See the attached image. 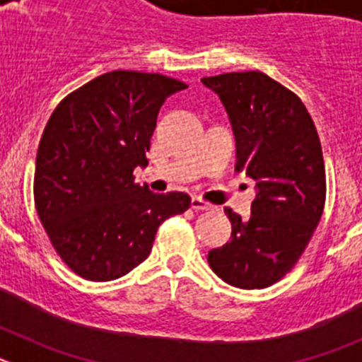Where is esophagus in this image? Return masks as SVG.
Listing matches in <instances>:
<instances>
[{"label":"esophagus","instance_id":"esophagus-1","mask_svg":"<svg viewBox=\"0 0 362 362\" xmlns=\"http://www.w3.org/2000/svg\"><path fill=\"white\" fill-rule=\"evenodd\" d=\"M190 204L194 210H214V204L206 203V201H203L201 197H192Z\"/></svg>","mask_w":362,"mask_h":362}]
</instances>
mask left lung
I'll list each match as a JSON object with an SVG mask.
<instances>
[{
  "mask_svg": "<svg viewBox=\"0 0 362 362\" xmlns=\"http://www.w3.org/2000/svg\"><path fill=\"white\" fill-rule=\"evenodd\" d=\"M201 81L228 114L235 170L255 181L250 219L225 209L232 235L209 252V264L232 286L267 288L292 270L321 221L326 177L317 130L303 101L267 74L230 72Z\"/></svg>",
  "mask_w": 362,
  "mask_h": 362,
  "instance_id": "8db88e82",
  "label": "left lung"
}]
</instances>
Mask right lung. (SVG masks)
<instances>
[{
    "instance_id": "1",
    "label": "right lung",
    "mask_w": 362,
    "mask_h": 362,
    "mask_svg": "<svg viewBox=\"0 0 362 362\" xmlns=\"http://www.w3.org/2000/svg\"><path fill=\"white\" fill-rule=\"evenodd\" d=\"M187 85L161 74L114 70L66 95L41 136L34 203L50 243L72 272L112 281L143 263L163 221L183 214V192L134 183L161 105Z\"/></svg>"
}]
</instances>
